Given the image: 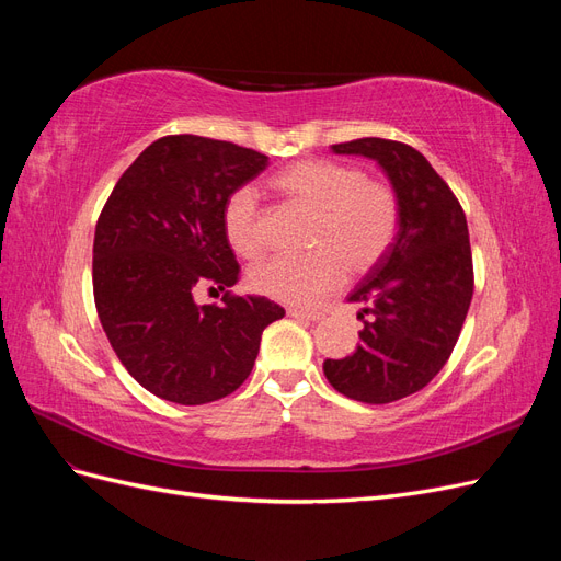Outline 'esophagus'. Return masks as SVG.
Instances as JSON below:
<instances>
[{
    "instance_id": "34e87169",
    "label": "esophagus",
    "mask_w": 561,
    "mask_h": 561,
    "mask_svg": "<svg viewBox=\"0 0 561 561\" xmlns=\"http://www.w3.org/2000/svg\"><path fill=\"white\" fill-rule=\"evenodd\" d=\"M287 316H293V318H309V320H320L322 316H325V311H313V309H297V307H293V309H287Z\"/></svg>"
}]
</instances>
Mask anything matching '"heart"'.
I'll return each instance as SVG.
<instances>
[{
    "label": "heart",
    "mask_w": 561,
    "mask_h": 561,
    "mask_svg": "<svg viewBox=\"0 0 561 561\" xmlns=\"http://www.w3.org/2000/svg\"><path fill=\"white\" fill-rule=\"evenodd\" d=\"M271 186L295 206L313 213L309 248L301 257H271L250 271V285L285 304H313L348 276H365L393 248L400 229V198L390 184L330 159H304L271 178ZM229 248L257 260L266 248L257 194L236 190L222 210Z\"/></svg>",
    "instance_id": "heart-1"
}]
</instances>
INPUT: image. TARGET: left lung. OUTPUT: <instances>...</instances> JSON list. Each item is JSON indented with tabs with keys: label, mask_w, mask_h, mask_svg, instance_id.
<instances>
[{
	"label": "left lung",
	"mask_w": 561,
	"mask_h": 561,
	"mask_svg": "<svg viewBox=\"0 0 561 561\" xmlns=\"http://www.w3.org/2000/svg\"><path fill=\"white\" fill-rule=\"evenodd\" d=\"M336 154L375 159L400 198V229L383 262L355 285L348 301L371 314L360 344L322 371L339 393L386 404L416 393L445 367L472 299V252L466 213L414 147L360 138L332 145Z\"/></svg>",
	"instance_id": "obj_1"
}]
</instances>
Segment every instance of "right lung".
<instances>
[{"mask_svg": "<svg viewBox=\"0 0 561 561\" xmlns=\"http://www.w3.org/2000/svg\"><path fill=\"white\" fill-rule=\"evenodd\" d=\"M266 165L233 142L165 135L126 168L98 217V318L128 375L157 398L206 404L233 393L264 328L285 316L276 301L229 290L241 266L225 239V201ZM198 286L222 289L224 304L198 308Z\"/></svg>", "mask_w": 561, "mask_h": 561, "instance_id": "right-lung-1", "label": "right lung"}]
</instances>
